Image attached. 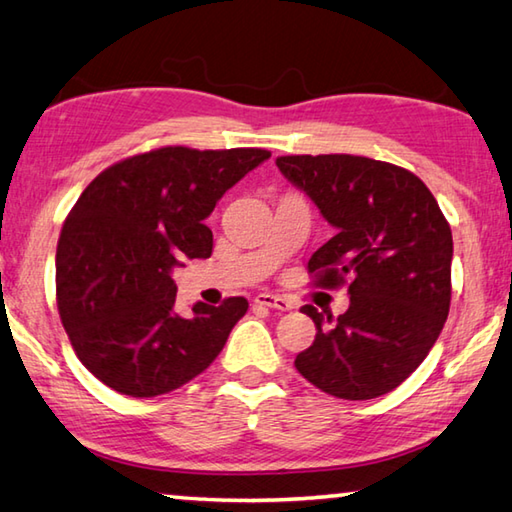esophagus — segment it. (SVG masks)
<instances>
[{"label": "esophagus", "instance_id": "1", "mask_svg": "<svg viewBox=\"0 0 512 512\" xmlns=\"http://www.w3.org/2000/svg\"><path fill=\"white\" fill-rule=\"evenodd\" d=\"M255 305H262V307H268V309H277V311H289L291 309L287 298L273 296V293H259V296H255Z\"/></svg>", "mask_w": 512, "mask_h": 512}]
</instances>
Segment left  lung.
<instances>
[{"label": "left lung", "mask_w": 512, "mask_h": 512, "mask_svg": "<svg viewBox=\"0 0 512 512\" xmlns=\"http://www.w3.org/2000/svg\"><path fill=\"white\" fill-rule=\"evenodd\" d=\"M280 171L336 235L309 259L314 287L348 284L350 307L296 357L302 377L341 400L391 393L436 343L452 302V228L427 185L363 155H280ZM327 316V323H329Z\"/></svg>", "instance_id": "1"}]
</instances>
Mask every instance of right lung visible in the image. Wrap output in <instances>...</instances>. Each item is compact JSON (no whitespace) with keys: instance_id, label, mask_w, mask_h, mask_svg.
<instances>
[{"instance_id":"add662e5","label":"right lung","mask_w":512,"mask_h":512,"mask_svg":"<svg viewBox=\"0 0 512 512\" xmlns=\"http://www.w3.org/2000/svg\"><path fill=\"white\" fill-rule=\"evenodd\" d=\"M266 149L162 146L103 169L67 214L56 248L58 314L76 357L112 391L171 393L210 366L246 298L173 311L178 259L210 257L205 219Z\"/></svg>"}]
</instances>
